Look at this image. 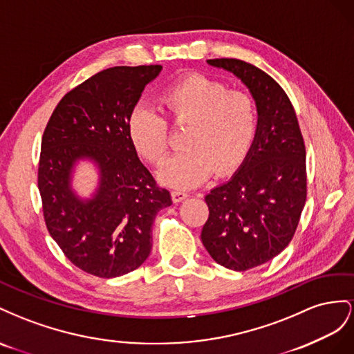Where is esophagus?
I'll return each mask as SVG.
<instances>
[{
    "mask_svg": "<svg viewBox=\"0 0 354 354\" xmlns=\"http://www.w3.org/2000/svg\"><path fill=\"white\" fill-rule=\"evenodd\" d=\"M188 197V193L185 191H171V200H174V203H179V201H183Z\"/></svg>",
    "mask_w": 354,
    "mask_h": 354,
    "instance_id": "34e87169",
    "label": "esophagus"
}]
</instances>
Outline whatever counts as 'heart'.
Wrapping results in <instances>:
<instances>
[{
  "mask_svg": "<svg viewBox=\"0 0 354 354\" xmlns=\"http://www.w3.org/2000/svg\"><path fill=\"white\" fill-rule=\"evenodd\" d=\"M169 121L187 127L183 153L160 169L158 179L174 188H194L212 175L224 178L243 166L258 135V108L245 90L200 73L176 78L158 95ZM127 135L136 153L161 165L170 151L167 120L157 111L136 106L129 115Z\"/></svg>",
  "mask_w": 354,
  "mask_h": 354,
  "instance_id": "b5f03b06",
  "label": "heart"
}]
</instances>
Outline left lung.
<instances>
[{
    "instance_id": "obj_1",
    "label": "left lung",
    "mask_w": 354,
    "mask_h": 354,
    "mask_svg": "<svg viewBox=\"0 0 354 354\" xmlns=\"http://www.w3.org/2000/svg\"><path fill=\"white\" fill-rule=\"evenodd\" d=\"M243 82L258 108L249 157L227 184L206 196L201 241L218 264L246 271L277 257L294 237L307 198L306 145L285 90L240 59H210Z\"/></svg>"
}]
</instances>
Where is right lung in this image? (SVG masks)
<instances>
[{
  "mask_svg": "<svg viewBox=\"0 0 354 354\" xmlns=\"http://www.w3.org/2000/svg\"><path fill=\"white\" fill-rule=\"evenodd\" d=\"M161 65L114 66L68 92L46 126L38 189L50 236L65 257L88 274L111 279L144 264L153 222L171 205L130 144L127 121ZM101 170L97 196L83 202L70 191V169L80 158Z\"/></svg>",
  "mask_w": 354,
  "mask_h": 354,
  "instance_id": "obj_1",
  "label": "right lung"
}]
</instances>
